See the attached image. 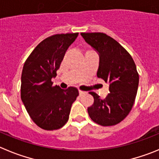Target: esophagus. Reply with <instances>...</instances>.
I'll list each match as a JSON object with an SVG mask.
<instances>
[{"instance_id":"34e87169","label":"esophagus","mask_w":159,"mask_h":159,"mask_svg":"<svg viewBox=\"0 0 159 159\" xmlns=\"http://www.w3.org/2000/svg\"><path fill=\"white\" fill-rule=\"evenodd\" d=\"M83 94H84V92L81 91V90H79V95H80V96H82Z\"/></svg>"}]
</instances>
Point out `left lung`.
I'll return each instance as SVG.
<instances>
[{
	"instance_id": "8db88e82",
	"label": "left lung",
	"mask_w": 159,
	"mask_h": 159,
	"mask_svg": "<svg viewBox=\"0 0 159 159\" xmlns=\"http://www.w3.org/2000/svg\"><path fill=\"white\" fill-rule=\"evenodd\" d=\"M81 35L99 55L97 77L109 84L110 93L105 99L89 93L94 103L88 107L89 115L100 125H115L129 115L134 103L139 84L136 64L118 41L103 33H81Z\"/></svg>"
}]
</instances>
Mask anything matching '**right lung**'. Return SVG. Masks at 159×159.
Listing matches in <instances>:
<instances>
[{
    "label": "right lung",
    "mask_w": 159,
    "mask_h": 159,
    "mask_svg": "<svg viewBox=\"0 0 159 159\" xmlns=\"http://www.w3.org/2000/svg\"><path fill=\"white\" fill-rule=\"evenodd\" d=\"M78 33L56 34L41 41L26 60L21 77V100L35 124L45 130L60 129L69 119L78 91L53 86L52 78Z\"/></svg>",
    "instance_id": "right-lung-1"
}]
</instances>
